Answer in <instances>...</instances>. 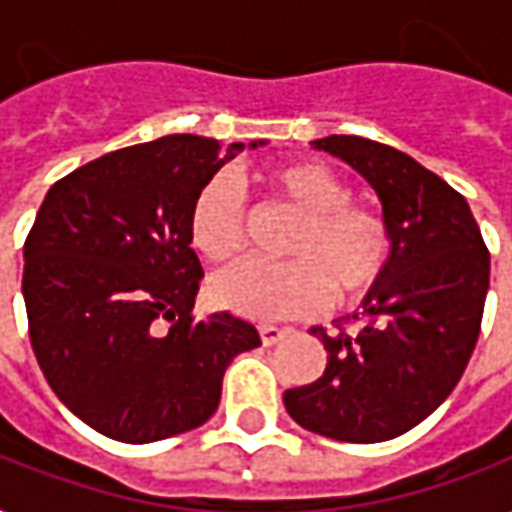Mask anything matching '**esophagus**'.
Returning a JSON list of instances; mask_svg holds the SVG:
<instances>
[{"instance_id":"esophagus-1","label":"esophagus","mask_w":512,"mask_h":512,"mask_svg":"<svg viewBox=\"0 0 512 512\" xmlns=\"http://www.w3.org/2000/svg\"><path fill=\"white\" fill-rule=\"evenodd\" d=\"M285 338V330L282 327H274V324H260V341L263 346H274Z\"/></svg>"}]
</instances>
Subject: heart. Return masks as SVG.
<instances>
[{"label":"heart","instance_id":"heart-1","mask_svg":"<svg viewBox=\"0 0 512 512\" xmlns=\"http://www.w3.org/2000/svg\"><path fill=\"white\" fill-rule=\"evenodd\" d=\"M271 199L302 219L285 246L288 263L246 260L210 285L213 302L238 316L271 321L346 305L374 288L391 257L382 213L352 202V188L321 163H282L260 174ZM188 241L207 263H230L246 244V205L238 185L216 174L188 207Z\"/></svg>","mask_w":512,"mask_h":512}]
</instances>
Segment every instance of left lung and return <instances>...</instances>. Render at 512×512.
Here are the masks:
<instances>
[{
  "label": "left lung",
  "instance_id": "left-lung-1",
  "mask_svg": "<svg viewBox=\"0 0 512 512\" xmlns=\"http://www.w3.org/2000/svg\"><path fill=\"white\" fill-rule=\"evenodd\" d=\"M313 146L341 157L380 196L391 257L352 316L357 332L310 330L327 349V368L282 402L299 427L332 441H391L463 377L480 338L491 255L466 199L410 155L360 135Z\"/></svg>",
  "mask_w": 512,
  "mask_h": 512
}]
</instances>
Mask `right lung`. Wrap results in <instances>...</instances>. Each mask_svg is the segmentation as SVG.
Masks as SVG:
<instances>
[{
    "label": "right lung",
    "mask_w": 512,
    "mask_h": 512,
    "mask_svg": "<svg viewBox=\"0 0 512 512\" xmlns=\"http://www.w3.org/2000/svg\"><path fill=\"white\" fill-rule=\"evenodd\" d=\"M241 149L199 135L127 146L57 180L35 216L21 280L32 352L57 399L113 441L202 427L232 357L260 346L244 318L191 316L205 271L188 207Z\"/></svg>",
    "instance_id": "add662e5"
}]
</instances>
